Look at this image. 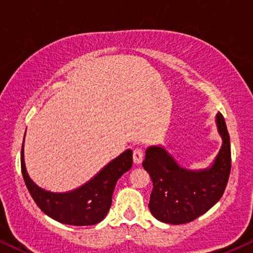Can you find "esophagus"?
<instances>
[{"label":"esophagus","mask_w":253,"mask_h":253,"mask_svg":"<svg viewBox=\"0 0 253 253\" xmlns=\"http://www.w3.org/2000/svg\"><path fill=\"white\" fill-rule=\"evenodd\" d=\"M143 160V149L141 147H136L133 150V161L135 165H140Z\"/></svg>","instance_id":"34e87169"}]
</instances>
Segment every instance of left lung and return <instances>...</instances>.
I'll list each match as a JSON object with an SVG mask.
<instances>
[{"instance_id": "left-lung-1", "label": "left lung", "mask_w": 253, "mask_h": 253, "mask_svg": "<svg viewBox=\"0 0 253 253\" xmlns=\"http://www.w3.org/2000/svg\"><path fill=\"white\" fill-rule=\"evenodd\" d=\"M223 145L206 170H187L159 146L149 147L142 166L153 182L149 210L156 219L169 224H184L206 213L224 194L231 170V148L225 120L216 116Z\"/></svg>"}]
</instances>
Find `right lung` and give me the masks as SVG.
<instances>
[{"instance_id":"1","label":"right lung","mask_w":253,"mask_h":253,"mask_svg":"<svg viewBox=\"0 0 253 253\" xmlns=\"http://www.w3.org/2000/svg\"><path fill=\"white\" fill-rule=\"evenodd\" d=\"M23 154L22 145V175L38 208L57 222L77 226L93 225L104 219L111 208L117 181L129 170L133 164L132 150L127 149L81 188L70 193L57 194L41 189L34 183L25 169Z\"/></svg>"}]
</instances>
